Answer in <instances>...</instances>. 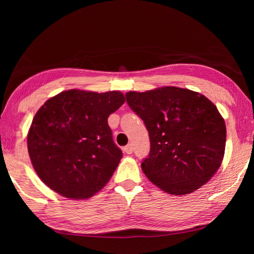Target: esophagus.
Listing matches in <instances>:
<instances>
[{
    "label": "esophagus",
    "mask_w": 254,
    "mask_h": 254,
    "mask_svg": "<svg viewBox=\"0 0 254 254\" xmlns=\"http://www.w3.org/2000/svg\"><path fill=\"white\" fill-rule=\"evenodd\" d=\"M123 150H124V153L127 154V155L132 154V153H133V147H132V145H131V144H128V145H127V146H124Z\"/></svg>",
    "instance_id": "esophagus-1"
}]
</instances>
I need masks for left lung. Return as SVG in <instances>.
I'll use <instances>...</instances> for the list:
<instances>
[{"label": "left lung", "mask_w": 254, "mask_h": 254, "mask_svg": "<svg viewBox=\"0 0 254 254\" xmlns=\"http://www.w3.org/2000/svg\"><path fill=\"white\" fill-rule=\"evenodd\" d=\"M126 97L149 134L150 152L142 163L148 179L172 195L208 182L226 145V124L216 106L202 94L174 86L128 91Z\"/></svg>", "instance_id": "obj_1"}]
</instances>
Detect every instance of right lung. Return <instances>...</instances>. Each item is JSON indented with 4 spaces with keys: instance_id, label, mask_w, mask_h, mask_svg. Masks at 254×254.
I'll return each mask as SVG.
<instances>
[{
    "instance_id": "right-lung-1",
    "label": "right lung",
    "mask_w": 254,
    "mask_h": 254,
    "mask_svg": "<svg viewBox=\"0 0 254 254\" xmlns=\"http://www.w3.org/2000/svg\"><path fill=\"white\" fill-rule=\"evenodd\" d=\"M126 98L120 91H62L37 111L27 135L38 177L60 195L83 199L100 191L122 158L108 117Z\"/></svg>"
}]
</instances>
